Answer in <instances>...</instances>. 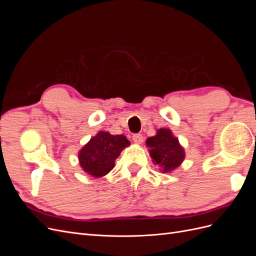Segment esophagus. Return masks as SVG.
<instances>
[{
  "mask_svg": "<svg viewBox=\"0 0 256 256\" xmlns=\"http://www.w3.org/2000/svg\"><path fill=\"white\" fill-rule=\"evenodd\" d=\"M132 140L136 144H142L143 143V136L140 134H136L132 136Z\"/></svg>",
  "mask_w": 256,
  "mask_h": 256,
  "instance_id": "1",
  "label": "esophagus"
}]
</instances>
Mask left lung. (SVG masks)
I'll return each mask as SVG.
<instances>
[{"label":"left lung","mask_w":256,"mask_h":256,"mask_svg":"<svg viewBox=\"0 0 256 256\" xmlns=\"http://www.w3.org/2000/svg\"><path fill=\"white\" fill-rule=\"evenodd\" d=\"M146 147L154 164L159 166L164 173L174 171L186 157L184 147L168 128L158 129L156 136L147 138Z\"/></svg>","instance_id":"8db88e82"}]
</instances>
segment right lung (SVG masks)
<instances>
[{"instance_id":"add662e5","label":"right lung","mask_w":256,"mask_h":256,"mask_svg":"<svg viewBox=\"0 0 256 256\" xmlns=\"http://www.w3.org/2000/svg\"><path fill=\"white\" fill-rule=\"evenodd\" d=\"M129 145L130 142L125 136H113L106 131H99L79 150L80 166L92 177H102L111 172L115 159Z\"/></svg>"}]
</instances>
